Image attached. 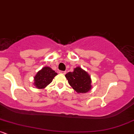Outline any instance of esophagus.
<instances>
[{
  "label": "esophagus",
  "instance_id": "1",
  "mask_svg": "<svg viewBox=\"0 0 134 134\" xmlns=\"http://www.w3.org/2000/svg\"><path fill=\"white\" fill-rule=\"evenodd\" d=\"M59 73H61V74H64V75H65L66 73V71H59Z\"/></svg>",
  "mask_w": 134,
  "mask_h": 134
}]
</instances>
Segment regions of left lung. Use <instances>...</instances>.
Returning a JSON list of instances; mask_svg holds the SVG:
<instances>
[{
	"instance_id": "8db88e82",
	"label": "left lung",
	"mask_w": 134,
	"mask_h": 134,
	"mask_svg": "<svg viewBox=\"0 0 134 134\" xmlns=\"http://www.w3.org/2000/svg\"><path fill=\"white\" fill-rule=\"evenodd\" d=\"M69 84L77 93H86L91 90V79L87 71L80 67H76L73 72L65 75Z\"/></svg>"
}]
</instances>
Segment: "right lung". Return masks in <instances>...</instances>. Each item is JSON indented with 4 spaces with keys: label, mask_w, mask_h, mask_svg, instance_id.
Here are the masks:
<instances>
[{
    "label": "right lung",
    "mask_w": 134,
    "mask_h": 134,
    "mask_svg": "<svg viewBox=\"0 0 134 134\" xmlns=\"http://www.w3.org/2000/svg\"><path fill=\"white\" fill-rule=\"evenodd\" d=\"M57 75L51 68L44 66L37 72L34 77V85L38 89H44L52 82Z\"/></svg>",
    "instance_id": "1"
}]
</instances>
